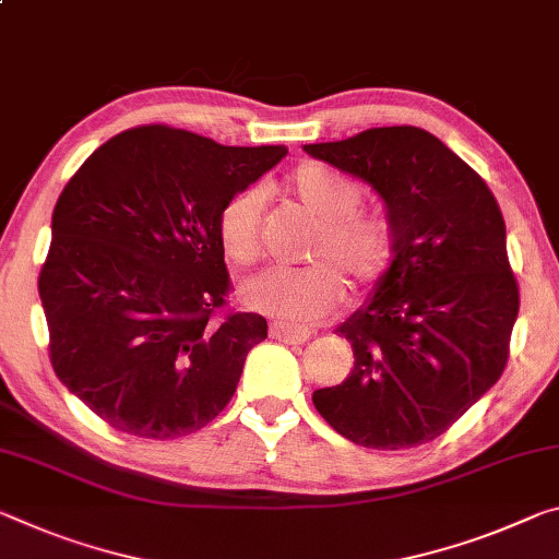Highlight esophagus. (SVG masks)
<instances>
[{
	"label": "esophagus",
	"mask_w": 559,
	"mask_h": 559,
	"mask_svg": "<svg viewBox=\"0 0 559 559\" xmlns=\"http://www.w3.org/2000/svg\"><path fill=\"white\" fill-rule=\"evenodd\" d=\"M271 335L281 343L300 345L311 338V331H308V328H298V325H288V323H271Z\"/></svg>",
	"instance_id": "obj_1"
}]
</instances>
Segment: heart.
I'll use <instances>...</instances> for the list:
<instances>
[{
    "instance_id": "1",
    "label": "heart",
    "mask_w": 559,
    "mask_h": 559,
    "mask_svg": "<svg viewBox=\"0 0 559 559\" xmlns=\"http://www.w3.org/2000/svg\"><path fill=\"white\" fill-rule=\"evenodd\" d=\"M283 189L318 221L308 246L313 263L300 269H271L246 283L243 298L253 311L286 323H311L343 300L345 281L353 286L376 283L391 269L395 234L391 221L362 214V193L345 176L321 164H300ZM263 197L259 189L238 191L218 214V241L238 265L261 259Z\"/></svg>"
}]
</instances>
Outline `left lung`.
<instances>
[{
	"mask_svg": "<svg viewBox=\"0 0 559 559\" xmlns=\"http://www.w3.org/2000/svg\"><path fill=\"white\" fill-rule=\"evenodd\" d=\"M304 148L373 186L395 234L391 269L335 328L353 345L350 376L316 391V411L362 448L436 440L508 362L520 290L498 201L418 127H378Z\"/></svg>",
	"mask_w": 559,
	"mask_h": 559,
	"instance_id": "1",
	"label": "left lung"
}]
</instances>
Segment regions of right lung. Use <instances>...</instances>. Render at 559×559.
<instances>
[{"label": "right lung", "instance_id": "obj_1", "mask_svg": "<svg viewBox=\"0 0 559 559\" xmlns=\"http://www.w3.org/2000/svg\"><path fill=\"white\" fill-rule=\"evenodd\" d=\"M286 154L152 123L106 141L64 186L39 273L49 358L114 430L181 438L234 397L269 323L224 313L218 214Z\"/></svg>", "mask_w": 559, "mask_h": 559}]
</instances>
